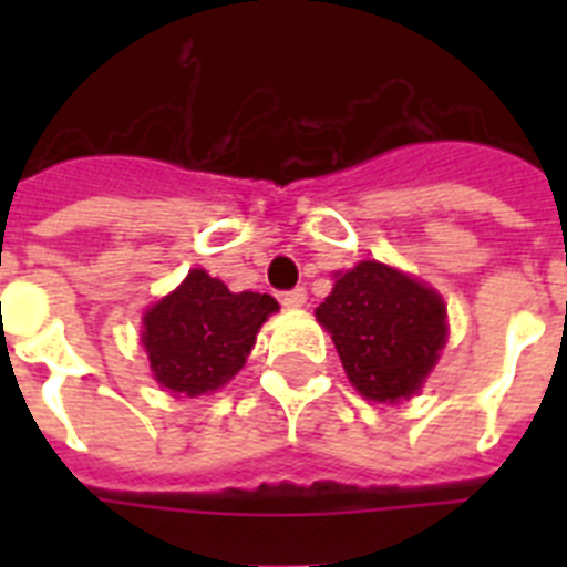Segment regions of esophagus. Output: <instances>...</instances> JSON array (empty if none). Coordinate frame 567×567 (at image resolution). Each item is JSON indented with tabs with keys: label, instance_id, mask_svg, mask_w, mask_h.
<instances>
[{
	"label": "esophagus",
	"instance_id": "esophagus-1",
	"mask_svg": "<svg viewBox=\"0 0 567 567\" xmlns=\"http://www.w3.org/2000/svg\"><path fill=\"white\" fill-rule=\"evenodd\" d=\"M280 303L287 309H300L307 303V289H289V292H280Z\"/></svg>",
	"mask_w": 567,
	"mask_h": 567
}]
</instances>
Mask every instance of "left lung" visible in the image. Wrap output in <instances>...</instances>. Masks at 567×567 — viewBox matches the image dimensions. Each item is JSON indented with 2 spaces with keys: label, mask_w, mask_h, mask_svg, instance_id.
<instances>
[{
  "label": "left lung",
  "mask_w": 567,
  "mask_h": 567,
  "mask_svg": "<svg viewBox=\"0 0 567 567\" xmlns=\"http://www.w3.org/2000/svg\"><path fill=\"white\" fill-rule=\"evenodd\" d=\"M315 318L332 334L346 378L374 403L420 392L449 334L443 298L380 260L338 275Z\"/></svg>",
  "instance_id": "8db88e82"
}]
</instances>
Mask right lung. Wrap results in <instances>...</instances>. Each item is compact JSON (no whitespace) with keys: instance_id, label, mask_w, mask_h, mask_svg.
<instances>
[{"instance_id":"add662e5","label":"right lung","mask_w":567,"mask_h":567,"mask_svg":"<svg viewBox=\"0 0 567 567\" xmlns=\"http://www.w3.org/2000/svg\"><path fill=\"white\" fill-rule=\"evenodd\" d=\"M272 312V295L229 292L224 280L189 269L182 287L144 312L142 343L153 378L187 398L221 389L244 369Z\"/></svg>"}]
</instances>
